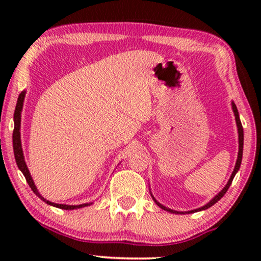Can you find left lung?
<instances>
[{"instance_id": "obj_1", "label": "left lung", "mask_w": 261, "mask_h": 261, "mask_svg": "<svg viewBox=\"0 0 261 261\" xmlns=\"http://www.w3.org/2000/svg\"><path fill=\"white\" fill-rule=\"evenodd\" d=\"M231 109H233L234 112V116H235V121H237V127H238V133H239V152H238V159H237V163H235V167H234V171L231 172V176L229 178V180L227 181L226 187H224L222 190H221L219 194H217L215 197H214L212 201H209L208 203H206L205 205L201 206V208H197V209H194V210H190V212H177V210H173V209H170L167 208V206L163 205L162 203H159L156 199L153 197V195L151 194L153 201L155 202V204L159 206V208H162L164 210H166V212L169 213H172V214H191V213H196V212H201V210H205L210 208V206L215 204L216 202H219L221 198L223 197L224 194H226L228 189H229L231 181H233L235 174H237V172L239 171V169H240V165H241V160H242V151H244V128H242V124H241V121H240V116H239V112H238V108L237 106H235L234 102H231Z\"/></svg>"}]
</instances>
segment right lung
<instances>
[{"mask_svg":"<svg viewBox=\"0 0 261 261\" xmlns=\"http://www.w3.org/2000/svg\"><path fill=\"white\" fill-rule=\"evenodd\" d=\"M24 96H26V91H21V94L19 95V98H17V103L15 107V113H14V132H13V148H14V155H15V160L17 164V167L21 172L23 173L24 178H26L28 185H30L32 190L35 195L38 196L41 201H44L45 203H47L48 205L56 206V208L59 209H64V210H73V209H80V208H84V206L91 205L92 202L90 203H83V204H78V205H69V204H58V203H53L51 201H47V199L42 197L40 195V192L38 191L37 187H35L33 178H32L30 170L26 165V162H24V156H23V152H22V145H21V133H20V128H21V112H22V107H23V101H24Z\"/></svg>","mask_w":261,"mask_h":261,"instance_id":"add662e5","label":"right lung"}]
</instances>
